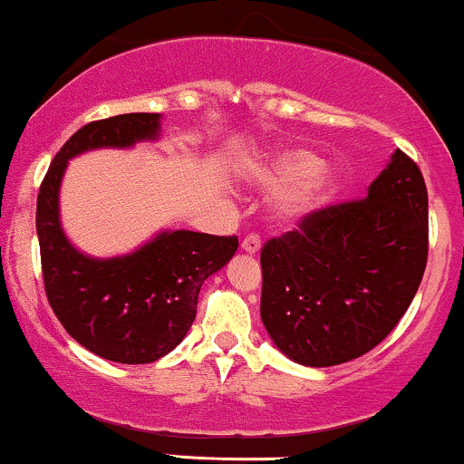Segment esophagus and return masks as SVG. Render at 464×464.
<instances>
[{"mask_svg": "<svg viewBox=\"0 0 464 464\" xmlns=\"http://www.w3.org/2000/svg\"><path fill=\"white\" fill-rule=\"evenodd\" d=\"M241 249L247 254H258L260 252V237H256V234H247V237L243 238Z\"/></svg>", "mask_w": 464, "mask_h": 464, "instance_id": "esophagus-1", "label": "esophagus"}]
</instances>
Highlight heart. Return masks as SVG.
<instances>
[{"label":"heart","instance_id":"obj_1","mask_svg":"<svg viewBox=\"0 0 464 464\" xmlns=\"http://www.w3.org/2000/svg\"><path fill=\"white\" fill-rule=\"evenodd\" d=\"M254 181L263 188H281L272 199V215L285 226H294L329 206L342 188L340 173L322 166V160L304 149L276 153L258 166Z\"/></svg>","mask_w":464,"mask_h":464}]
</instances>
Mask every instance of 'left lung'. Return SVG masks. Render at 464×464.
<instances>
[{"mask_svg": "<svg viewBox=\"0 0 464 464\" xmlns=\"http://www.w3.org/2000/svg\"><path fill=\"white\" fill-rule=\"evenodd\" d=\"M428 188L394 150L363 199L326 206L260 252V317L302 366H337L390 335L428 265Z\"/></svg>", "mask_w": 464, "mask_h": 464, "instance_id": "left-lung-1", "label": "left lung"}]
</instances>
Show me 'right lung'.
<instances>
[{
  "label": "right lung",
  "instance_id": "obj_1",
  "mask_svg": "<svg viewBox=\"0 0 464 464\" xmlns=\"http://www.w3.org/2000/svg\"><path fill=\"white\" fill-rule=\"evenodd\" d=\"M160 113H122L85 124L52 160L36 197L45 295L65 331L93 355L150 363L186 337L208 276L234 256L237 237L160 232L127 256L92 258L67 241L59 188L67 160L93 149H127L160 135Z\"/></svg>",
  "mask_w": 464,
  "mask_h": 464
}]
</instances>
